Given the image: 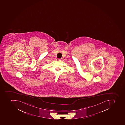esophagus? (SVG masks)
<instances>
[{"label": "esophagus", "instance_id": "1", "mask_svg": "<svg viewBox=\"0 0 125 125\" xmlns=\"http://www.w3.org/2000/svg\"><path fill=\"white\" fill-rule=\"evenodd\" d=\"M62 60V59H59V58H57V59H56V60H57V61H59V60Z\"/></svg>", "mask_w": 125, "mask_h": 125}]
</instances>
